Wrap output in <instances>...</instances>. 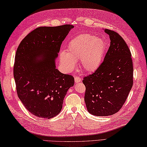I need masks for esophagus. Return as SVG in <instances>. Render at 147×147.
Segmentation results:
<instances>
[{"instance_id": "esophagus-1", "label": "esophagus", "mask_w": 147, "mask_h": 147, "mask_svg": "<svg viewBox=\"0 0 147 147\" xmlns=\"http://www.w3.org/2000/svg\"><path fill=\"white\" fill-rule=\"evenodd\" d=\"M74 79H75V82H76V83H78V82H80L81 81V78L78 77V76L75 77Z\"/></svg>"}]
</instances>
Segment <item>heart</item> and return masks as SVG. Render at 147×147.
<instances>
[{"label":"heart","instance_id":"heart-1","mask_svg":"<svg viewBox=\"0 0 147 147\" xmlns=\"http://www.w3.org/2000/svg\"><path fill=\"white\" fill-rule=\"evenodd\" d=\"M107 49L104 38L84 33L77 35L69 42L65 52L60 53V62L67 70H73L76 61L80 60L82 69L93 72L100 65Z\"/></svg>","mask_w":147,"mask_h":147}]
</instances>
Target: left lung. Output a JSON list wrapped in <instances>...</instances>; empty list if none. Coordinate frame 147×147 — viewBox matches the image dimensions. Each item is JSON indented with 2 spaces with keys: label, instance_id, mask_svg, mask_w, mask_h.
Returning a JSON list of instances; mask_svg holds the SVG:
<instances>
[{
  "label": "left lung",
  "instance_id": "8db88e82",
  "mask_svg": "<svg viewBox=\"0 0 147 147\" xmlns=\"http://www.w3.org/2000/svg\"><path fill=\"white\" fill-rule=\"evenodd\" d=\"M110 45L104 60L94 73L84 77L85 102L89 113L108 116L118 112L134 83V67L129 48L116 32L105 29Z\"/></svg>",
  "mask_w": 147,
  "mask_h": 147
}]
</instances>
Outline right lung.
<instances>
[{
    "mask_svg": "<svg viewBox=\"0 0 147 147\" xmlns=\"http://www.w3.org/2000/svg\"><path fill=\"white\" fill-rule=\"evenodd\" d=\"M73 27L69 24L39 27L17 49L13 76L17 95L28 112L38 117L49 119L58 115L67 92L74 85V77L60 72L55 63Z\"/></svg>",
    "mask_w": 147,
    "mask_h": 147,
    "instance_id": "1",
    "label": "right lung"
}]
</instances>
